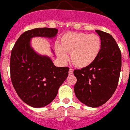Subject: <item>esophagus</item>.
<instances>
[{
    "label": "esophagus",
    "mask_w": 130,
    "mask_h": 130,
    "mask_svg": "<svg viewBox=\"0 0 130 130\" xmlns=\"http://www.w3.org/2000/svg\"><path fill=\"white\" fill-rule=\"evenodd\" d=\"M73 74V70L72 68H70V70H69V75H72Z\"/></svg>",
    "instance_id": "obj_1"
}]
</instances>
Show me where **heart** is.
Segmentation results:
<instances>
[{"label":"heart","instance_id":"obj_1","mask_svg":"<svg viewBox=\"0 0 130 130\" xmlns=\"http://www.w3.org/2000/svg\"><path fill=\"white\" fill-rule=\"evenodd\" d=\"M101 39L98 35L84 32H68L62 34L55 46L57 55L62 62L69 59L67 53L71 54L73 65L80 68L90 66L100 54Z\"/></svg>","mask_w":130,"mask_h":130}]
</instances>
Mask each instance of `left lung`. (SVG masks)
I'll return each instance as SVG.
<instances>
[{"instance_id": "1", "label": "left lung", "mask_w": 130, "mask_h": 130, "mask_svg": "<svg viewBox=\"0 0 130 130\" xmlns=\"http://www.w3.org/2000/svg\"><path fill=\"white\" fill-rule=\"evenodd\" d=\"M96 32L101 39L100 54L90 66L73 71L76 78L75 95L90 107H100L112 97L121 69V52L116 40L108 33Z\"/></svg>"}]
</instances>
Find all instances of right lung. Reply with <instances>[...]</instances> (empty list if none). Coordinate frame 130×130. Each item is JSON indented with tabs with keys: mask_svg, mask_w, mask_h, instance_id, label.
<instances>
[{
	"mask_svg": "<svg viewBox=\"0 0 130 130\" xmlns=\"http://www.w3.org/2000/svg\"><path fill=\"white\" fill-rule=\"evenodd\" d=\"M57 29L37 28L23 32L11 50L10 74L12 84L21 100L40 108L55 99L58 90L68 76V67H56L51 59L37 54L32 48L33 37L54 38Z\"/></svg>",
	"mask_w": 130,
	"mask_h": 130,
	"instance_id": "1",
	"label": "right lung"
}]
</instances>
